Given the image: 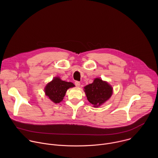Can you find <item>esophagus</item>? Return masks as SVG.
<instances>
[{
  "label": "esophagus",
  "instance_id": "34e87169",
  "mask_svg": "<svg viewBox=\"0 0 158 158\" xmlns=\"http://www.w3.org/2000/svg\"><path fill=\"white\" fill-rule=\"evenodd\" d=\"M75 85L76 86V87H79L80 86V82H79V81H76L75 82Z\"/></svg>",
  "mask_w": 158,
  "mask_h": 158
}]
</instances>
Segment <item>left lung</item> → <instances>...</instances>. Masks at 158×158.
<instances>
[{"label": "left lung", "mask_w": 158, "mask_h": 158, "mask_svg": "<svg viewBox=\"0 0 158 158\" xmlns=\"http://www.w3.org/2000/svg\"><path fill=\"white\" fill-rule=\"evenodd\" d=\"M84 89L87 100L94 107H98L105 102L112 94V87L99 78L95 79L92 84L84 87Z\"/></svg>", "instance_id": "8db88e82"}]
</instances>
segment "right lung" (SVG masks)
<instances>
[{
	"label": "right lung",
	"instance_id": "add662e5",
	"mask_svg": "<svg viewBox=\"0 0 158 158\" xmlns=\"http://www.w3.org/2000/svg\"><path fill=\"white\" fill-rule=\"evenodd\" d=\"M74 87L72 82L62 81L59 77H54L45 87L46 95L54 103H59L62 101L67 90Z\"/></svg>",
	"mask_w": 158,
	"mask_h": 158
}]
</instances>
